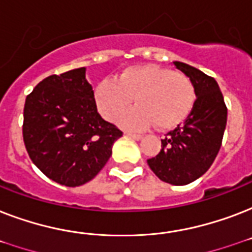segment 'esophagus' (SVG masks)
I'll use <instances>...</instances> for the list:
<instances>
[{
  "instance_id": "1",
  "label": "esophagus",
  "mask_w": 252,
  "mask_h": 252,
  "mask_svg": "<svg viewBox=\"0 0 252 252\" xmlns=\"http://www.w3.org/2000/svg\"><path fill=\"white\" fill-rule=\"evenodd\" d=\"M128 136H130L132 138H134V140H141L142 138V134H137V133H130V132H128Z\"/></svg>"
}]
</instances>
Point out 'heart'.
Listing matches in <instances>:
<instances>
[{
  "label": "heart",
  "instance_id": "heart-1",
  "mask_svg": "<svg viewBox=\"0 0 252 252\" xmlns=\"http://www.w3.org/2000/svg\"><path fill=\"white\" fill-rule=\"evenodd\" d=\"M120 123L126 128L172 129L183 123L195 103V87L186 74L154 64L129 66L119 76L102 80L94 90V99L103 118L115 120L129 107Z\"/></svg>",
  "mask_w": 252,
  "mask_h": 252
}]
</instances>
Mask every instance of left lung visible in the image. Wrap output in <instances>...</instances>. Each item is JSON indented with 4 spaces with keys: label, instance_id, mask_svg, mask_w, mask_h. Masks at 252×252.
Instances as JSON below:
<instances>
[{
    "label": "left lung",
    "instance_id": "left-lung-1",
    "mask_svg": "<svg viewBox=\"0 0 252 252\" xmlns=\"http://www.w3.org/2000/svg\"><path fill=\"white\" fill-rule=\"evenodd\" d=\"M174 65L189 77L196 100L183 124L166 134L161 152L148 159V165L166 183L184 186L205 174L217 157L227 108L213 77L184 63L175 61Z\"/></svg>",
    "mask_w": 252,
    "mask_h": 252
}]
</instances>
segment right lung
<instances>
[{
    "label": "right lung",
    "instance_id": "right-lung-1",
    "mask_svg": "<svg viewBox=\"0 0 252 252\" xmlns=\"http://www.w3.org/2000/svg\"><path fill=\"white\" fill-rule=\"evenodd\" d=\"M86 68L52 74L27 95L23 141L45 176L66 187L90 182L112 154L123 132L98 114Z\"/></svg>",
    "mask_w": 252,
    "mask_h": 252
}]
</instances>
